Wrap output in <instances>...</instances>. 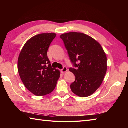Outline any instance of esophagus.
Returning a JSON list of instances; mask_svg holds the SVG:
<instances>
[{
	"instance_id": "34e87169",
	"label": "esophagus",
	"mask_w": 128,
	"mask_h": 128,
	"mask_svg": "<svg viewBox=\"0 0 128 128\" xmlns=\"http://www.w3.org/2000/svg\"><path fill=\"white\" fill-rule=\"evenodd\" d=\"M61 71H62V73H64V72H66L68 71V69H67V68H66V66H64V67H63V68H62V69L61 70Z\"/></svg>"
}]
</instances>
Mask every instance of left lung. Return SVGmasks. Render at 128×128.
I'll list each match as a JSON object with an SVG mask.
<instances>
[{
    "instance_id": "obj_1",
    "label": "left lung",
    "mask_w": 128,
    "mask_h": 128,
    "mask_svg": "<svg viewBox=\"0 0 128 128\" xmlns=\"http://www.w3.org/2000/svg\"><path fill=\"white\" fill-rule=\"evenodd\" d=\"M60 37L76 68L69 69L75 76V81L70 85L72 92L79 97L91 96L101 85L107 72L104 50L97 40L80 32H69Z\"/></svg>"
}]
</instances>
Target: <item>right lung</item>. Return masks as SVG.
I'll return each instance as SVG.
<instances>
[{"instance_id":"obj_1","label":"right lung","mask_w":128,"mask_h":128,"mask_svg":"<svg viewBox=\"0 0 128 128\" xmlns=\"http://www.w3.org/2000/svg\"><path fill=\"white\" fill-rule=\"evenodd\" d=\"M56 36L54 33L41 34L28 40L19 55L18 68L26 88L37 96L51 93L60 78L59 70L52 68L47 51Z\"/></svg>"}]
</instances>
